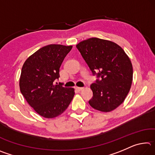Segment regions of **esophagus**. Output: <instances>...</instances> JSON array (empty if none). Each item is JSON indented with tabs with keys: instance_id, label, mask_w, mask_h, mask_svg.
<instances>
[{
	"instance_id": "esophagus-1",
	"label": "esophagus",
	"mask_w": 155,
	"mask_h": 155,
	"mask_svg": "<svg viewBox=\"0 0 155 155\" xmlns=\"http://www.w3.org/2000/svg\"><path fill=\"white\" fill-rule=\"evenodd\" d=\"M76 89H77V90L78 91H82V90H84V87H76Z\"/></svg>"
}]
</instances>
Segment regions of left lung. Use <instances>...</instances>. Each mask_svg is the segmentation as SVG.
Here are the masks:
<instances>
[{
	"label": "left lung",
	"mask_w": 155,
	"mask_h": 155,
	"mask_svg": "<svg viewBox=\"0 0 155 155\" xmlns=\"http://www.w3.org/2000/svg\"><path fill=\"white\" fill-rule=\"evenodd\" d=\"M77 48L98 78L90 86L93 97L89 104L103 112L116 109L124 102L132 84L133 72L129 57L117 44L96 38L81 41Z\"/></svg>",
	"instance_id": "obj_1"
}]
</instances>
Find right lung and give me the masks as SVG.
I'll use <instances>...</instances> for the list:
<instances>
[{
	"label": "right lung",
	"instance_id": "add662e5",
	"mask_svg": "<svg viewBox=\"0 0 155 155\" xmlns=\"http://www.w3.org/2000/svg\"><path fill=\"white\" fill-rule=\"evenodd\" d=\"M72 46L50 44L26 60L20 78V89L26 101L41 116L53 118L69 106L74 95L72 87L56 83L59 68Z\"/></svg>",
	"mask_w": 155,
	"mask_h": 155
}]
</instances>
